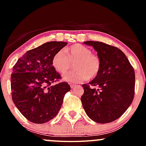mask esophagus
I'll list each match as a JSON object with an SVG mask.
<instances>
[{
  "label": "esophagus",
  "instance_id": "34e87169",
  "mask_svg": "<svg viewBox=\"0 0 146 146\" xmlns=\"http://www.w3.org/2000/svg\"><path fill=\"white\" fill-rule=\"evenodd\" d=\"M70 88H74V87H76V85H75V84H70Z\"/></svg>",
  "mask_w": 146,
  "mask_h": 146
}]
</instances>
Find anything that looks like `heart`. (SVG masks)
Segmentation results:
<instances>
[{
	"instance_id": "obj_1",
	"label": "heart",
	"mask_w": 146,
	"mask_h": 146,
	"mask_svg": "<svg viewBox=\"0 0 146 146\" xmlns=\"http://www.w3.org/2000/svg\"><path fill=\"white\" fill-rule=\"evenodd\" d=\"M71 62H76L75 70L64 76V79L68 82L86 81L89 78H95L100 73L102 64L100 57L83 45L76 44L65 51L59 50L52 58L53 66L61 73H66L71 67Z\"/></svg>"
}]
</instances>
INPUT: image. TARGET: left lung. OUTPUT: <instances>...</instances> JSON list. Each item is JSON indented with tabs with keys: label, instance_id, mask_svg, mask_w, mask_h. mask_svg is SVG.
<instances>
[{
	"label": "left lung",
	"instance_id": "8db88e82",
	"mask_svg": "<svg viewBox=\"0 0 146 146\" xmlns=\"http://www.w3.org/2000/svg\"><path fill=\"white\" fill-rule=\"evenodd\" d=\"M84 44L93 46L100 58L102 67L95 79L89 84H82V107L92 120L101 123H110L119 119L133 102L134 69L117 47L94 41Z\"/></svg>",
	"mask_w": 146,
	"mask_h": 146
}]
</instances>
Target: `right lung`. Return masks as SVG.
<instances>
[{
  "mask_svg": "<svg viewBox=\"0 0 146 146\" xmlns=\"http://www.w3.org/2000/svg\"><path fill=\"white\" fill-rule=\"evenodd\" d=\"M68 43L49 42L27 51L13 68L10 78L13 102L29 121L43 123L58 114L66 92V82H58L61 76L52 64L56 53Z\"/></svg>",
  "mask_w": 146,
  "mask_h": 146,
  "instance_id": "add662e5",
  "label": "right lung"
}]
</instances>
